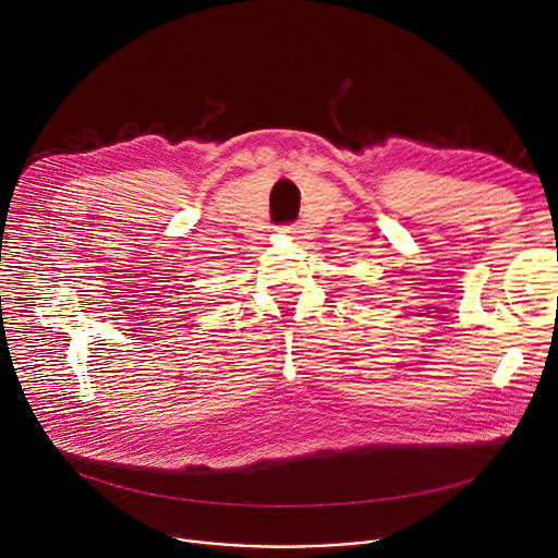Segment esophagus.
Returning <instances> with one entry per match:
<instances>
[{"label": "esophagus", "instance_id": "34e87169", "mask_svg": "<svg viewBox=\"0 0 558 558\" xmlns=\"http://www.w3.org/2000/svg\"><path fill=\"white\" fill-rule=\"evenodd\" d=\"M287 233H298V227L295 225H287V227H282Z\"/></svg>", "mask_w": 558, "mask_h": 558}]
</instances>
